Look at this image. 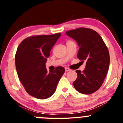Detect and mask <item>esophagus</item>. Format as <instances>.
Masks as SVG:
<instances>
[{"label": "esophagus", "mask_w": 123, "mask_h": 123, "mask_svg": "<svg viewBox=\"0 0 123 123\" xmlns=\"http://www.w3.org/2000/svg\"><path fill=\"white\" fill-rule=\"evenodd\" d=\"M65 72H68V71H71V69H69V68H65Z\"/></svg>", "instance_id": "obj_1"}]
</instances>
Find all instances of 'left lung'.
Instances as JSON below:
<instances>
[{
  "instance_id": "obj_1",
  "label": "left lung",
  "mask_w": 123,
  "mask_h": 123,
  "mask_svg": "<svg viewBox=\"0 0 123 123\" xmlns=\"http://www.w3.org/2000/svg\"><path fill=\"white\" fill-rule=\"evenodd\" d=\"M66 34L77 42V58L86 61L83 72L76 70L77 78L73 83L74 88L81 93H93L100 87L108 71L110 59L107 47L99 34L90 28L71 30Z\"/></svg>"
}]
</instances>
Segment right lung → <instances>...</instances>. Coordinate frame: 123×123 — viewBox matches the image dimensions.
<instances>
[{
	"label": "right lung",
	"instance_id": "add662e5",
	"mask_svg": "<svg viewBox=\"0 0 123 123\" xmlns=\"http://www.w3.org/2000/svg\"><path fill=\"white\" fill-rule=\"evenodd\" d=\"M61 34L31 36L23 40L15 55V66L19 80L31 96L45 99L55 92L65 72L62 67L48 72L47 58Z\"/></svg>",
	"mask_w": 123,
	"mask_h": 123
}]
</instances>
